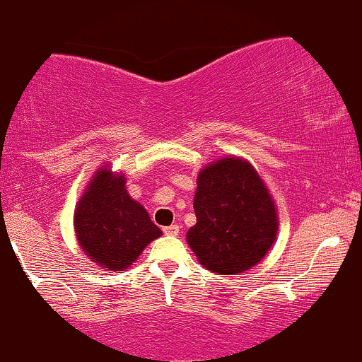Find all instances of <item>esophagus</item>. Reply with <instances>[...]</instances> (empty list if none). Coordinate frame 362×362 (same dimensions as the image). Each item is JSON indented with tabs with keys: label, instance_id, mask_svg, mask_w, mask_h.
I'll return each mask as SVG.
<instances>
[{
	"label": "esophagus",
	"instance_id": "obj_1",
	"mask_svg": "<svg viewBox=\"0 0 362 362\" xmlns=\"http://www.w3.org/2000/svg\"><path fill=\"white\" fill-rule=\"evenodd\" d=\"M163 232H165L166 235H178V226H168L163 229Z\"/></svg>",
	"mask_w": 362,
	"mask_h": 362
}]
</instances>
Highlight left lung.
<instances>
[{
	"mask_svg": "<svg viewBox=\"0 0 362 362\" xmlns=\"http://www.w3.org/2000/svg\"><path fill=\"white\" fill-rule=\"evenodd\" d=\"M194 211L196 226L189 229L187 243L211 272L248 271L276 239V206L257 171L243 159H220L199 171Z\"/></svg>",
	"mask_w": 362,
	"mask_h": 362,
	"instance_id": "obj_1",
	"label": "left lung"
}]
</instances>
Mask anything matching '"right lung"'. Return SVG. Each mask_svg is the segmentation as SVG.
Returning <instances> with one entry per match:
<instances>
[{"mask_svg": "<svg viewBox=\"0 0 362 362\" xmlns=\"http://www.w3.org/2000/svg\"><path fill=\"white\" fill-rule=\"evenodd\" d=\"M124 177L98 171L74 213L81 248L107 271H123L161 235L149 213L128 196Z\"/></svg>", "mask_w": 362, "mask_h": 362, "instance_id": "1", "label": "right lung"}]
</instances>
